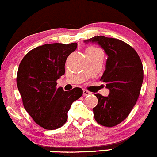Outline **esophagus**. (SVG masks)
Masks as SVG:
<instances>
[{
    "instance_id": "obj_1",
    "label": "esophagus",
    "mask_w": 157,
    "mask_h": 157,
    "mask_svg": "<svg viewBox=\"0 0 157 157\" xmlns=\"http://www.w3.org/2000/svg\"><path fill=\"white\" fill-rule=\"evenodd\" d=\"M83 94L84 95V96H87V95L91 94V93H90V91H88V90H83Z\"/></svg>"
}]
</instances>
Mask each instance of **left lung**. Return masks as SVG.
Instances as JSON below:
<instances>
[{"label":"left lung","instance_id":"left-lung-1","mask_svg":"<svg viewBox=\"0 0 157 157\" xmlns=\"http://www.w3.org/2000/svg\"><path fill=\"white\" fill-rule=\"evenodd\" d=\"M84 42L98 43L108 55L101 80L110 93L108 97L95 94L98 103L93 112L98 124L115 126L128 117L138 100L143 81V63L136 51L119 39L97 36Z\"/></svg>","mask_w":157,"mask_h":157}]
</instances>
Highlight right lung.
<instances>
[{"label":"right lung","mask_w":157,"mask_h":157,"mask_svg":"<svg viewBox=\"0 0 157 157\" xmlns=\"http://www.w3.org/2000/svg\"><path fill=\"white\" fill-rule=\"evenodd\" d=\"M77 47L76 42L45 44L29 51L19 64L16 80L24 108L45 129L63 126L72 103L83 94L80 87L69 91L56 87V80L65 74L67 57Z\"/></svg>","instance_id":"right-lung-1"}]
</instances>
